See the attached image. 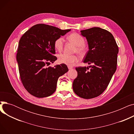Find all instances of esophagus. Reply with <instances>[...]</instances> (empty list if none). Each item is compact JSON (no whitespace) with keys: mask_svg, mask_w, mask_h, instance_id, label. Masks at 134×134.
I'll list each match as a JSON object with an SVG mask.
<instances>
[{"mask_svg":"<svg viewBox=\"0 0 134 134\" xmlns=\"http://www.w3.org/2000/svg\"><path fill=\"white\" fill-rule=\"evenodd\" d=\"M68 68L69 69H71L72 68H73V67L72 66H68Z\"/></svg>","mask_w":134,"mask_h":134,"instance_id":"obj_1","label":"esophagus"}]
</instances>
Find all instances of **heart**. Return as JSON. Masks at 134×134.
Returning a JSON list of instances; mask_svg holds the SVG:
<instances>
[{"label":"heart","instance_id":"obj_1","mask_svg":"<svg viewBox=\"0 0 134 134\" xmlns=\"http://www.w3.org/2000/svg\"><path fill=\"white\" fill-rule=\"evenodd\" d=\"M67 39L76 46L74 52L77 53L80 55L85 54L86 49L85 47V40L81 35L78 33H72L68 35ZM63 38L59 37L54 42V47L56 51L61 52L63 48ZM58 60L60 63L68 66H72L78 61V57L75 55H68L67 54H61L58 56Z\"/></svg>","mask_w":134,"mask_h":134}]
</instances>
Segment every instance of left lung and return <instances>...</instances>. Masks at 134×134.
I'll use <instances>...</instances> for the list:
<instances>
[{
    "label": "left lung",
    "mask_w": 134,
    "mask_h": 134,
    "mask_svg": "<svg viewBox=\"0 0 134 134\" xmlns=\"http://www.w3.org/2000/svg\"><path fill=\"white\" fill-rule=\"evenodd\" d=\"M81 34L87 39L89 48L83 62L92 65L75 68L78 76L73 89L79 97L91 99L106 90L116 72L118 47L113 35L100 27L81 30Z\"/></svg>",
    "instance_id": "left-lung-1"
}]
</instances>
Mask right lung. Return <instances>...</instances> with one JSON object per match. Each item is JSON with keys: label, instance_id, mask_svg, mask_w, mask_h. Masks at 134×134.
I'll list each match as a JSON object with an SVG mask.
<instances>
[{"label": "right lung", "instance_id": "1", "mask_svg": "<svg viewBox=\"0 0 134 134\" xmlns=\"http://www.w3.org/2000/svg\"><path fill=\"white\" fill-rule=\"evenodd\" d=\"M70 30L38 24L21 37L16 58L21 81L31 95L37 98L50 96L56 90L58 78L68 72L67 66L63 63L53 67L46 66L57 60L54 55L56 39Z\"/></svg>", "mask_w": 134, "mask_h": 134}]
</instances>
